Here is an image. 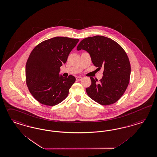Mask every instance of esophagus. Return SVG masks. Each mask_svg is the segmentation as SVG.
I'll return each instance as SVG.
<instances>
[{"label":"esophagus","instance_id":"esophagus-1","mask_svg":"<svg viewBox=\"0 0 157 157\" xmlns=\"http://www.w3.org/2000/svg\"><path fill=\"white\" fill-rule=\"evenodd\" d=\"M81 79H82V77H81V76H78V77H77V78H76V80H77V81H80V80H81Z\"/></svg>","mask_w":157,"mask_h":157}]
</instances>
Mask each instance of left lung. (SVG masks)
<instances>
[{"mask_svg":"<svg viewBox=\"0 0 157 157\" xmlns=\"http://www.w3.org/2000/svg\"><path fill=\"white\" fill-rule=\"evenodd\" d=\"M81 49L90 54L95 66L104 68V76L99 82L90 77L91 84L86 88L87 95L102 105L115 103L125 92L130 80L131 67L126 53L116 42L101 35L82 40L77 47V51Z\"/></svg>","mask_w":157,"mask_h":157,"instance_id":"left-lung-1","label":"left lung"}]
</instances>
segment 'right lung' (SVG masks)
<instances>
[{
	"label": "right lung",
	"mask_w": 157,
	"mask_h": 157,
	"mask_svg": "<svg viewBox=\"0 0 157 157\" xmlns=\"http://www.w3.org/2000/svg\"><path fill=\"white\" fill-rule=\"evenodd\" d=\"M78 41L54 37L39 44L30 53L25 66L26 83L31 95L42 104L54 106L67 97L76 78L59 76L60 67Z\"/></svg>",
	"instance_id": "obj_1"
}]
</instances>
